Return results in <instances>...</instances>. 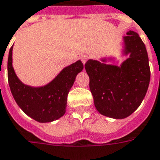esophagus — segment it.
<instances>
[{
    "label": "esophagus",
    "instance_id": "34e87169",
    "mask_svg": "<svg viewBox=\"0 0 160 160\" xmlns=\"http://www.w3.org/2000/svg\"><path fill=\"white\" fill-rule=\"evenodd\" d=\"M88 58H89V57H88V55H83V56L81 57V61H82V63H83L84 65L86 64V62L88 61Z\"/></svg>",
    "mask_w": 160,
    "mask_h": 160
}]
</instances>
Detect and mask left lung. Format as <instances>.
<instances>
[{"label":"left lung","instance_id":"1","mask_svg":"<svg viewBox=\"0 0 160 160\" xmlns=\"http://www.w3.org/2000/svg\"><path fill=\"white\" fill-rule=\"evenodd\" d=\"M123 37V54H129L118 67L88 60L85 68L97 111L112 119H125L138 108L146 96L150 82V67L146 46L134 31ZM111 60V59H110Z\"/></svg>","mask_w":160,"mask_h":160}]
</instances>
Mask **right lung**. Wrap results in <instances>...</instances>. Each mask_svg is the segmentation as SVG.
<instances>
[{
    "instance_id": "right-lung-1",
    "label": "right lung",
    "mask_w": 160,
    "mask_h": 160,
    "mask_svg": "<svg viewBox=\"0 0 160 160\" xmlns=\"http://www.w3.org/2000/svg\"><path fill=\"white\" fill-rule=\"evenodd\" d=\"M13 47L8 59V78L14 100L22 111L38 122H52L66 112L68 94L77 74L84 66L78 61L66 67L51 82L43 87L33 88L22 83L15 74L12 59Z\"/></svg>"
}]
</instances>
